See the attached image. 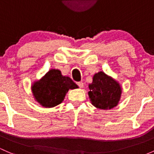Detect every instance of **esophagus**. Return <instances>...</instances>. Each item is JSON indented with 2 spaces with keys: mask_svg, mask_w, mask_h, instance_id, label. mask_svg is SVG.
<instances>
[{
  "mask_svg": "<svg viewBox=\"0 0 154 154\" xmlns=\"http://www.w3.org/2000/svg\"><path fill=\"white\" fill-rule=\"evenodd\" d=\"M77 84H78V86H79V87H80V88H83V87H84V83H83V82H77Z\"/></svg>",
  "mask_w": 154,
  "mask_h": 154,
  "instance_id": "1",
  "label": "esophagus"
}]
</instances>
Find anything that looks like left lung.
Segmentation results:
<instances>
[{
	"label": "left lung",
	"instance_id": "left-lung-1",
	"mask_svg": "<svg viewBox=\"0 0 154 154\" xmlns=\"http://www.w3.org/2000/svg\"><path fill=\"white\" fill-rule=\"evenodd\" d=\"M88 92L91 103L100 109H111L118 104L122 94L120 84L103 71L93 75L89 84Z\"/></svg>",
	"mask_w": 154,
	"mask_h": 154
}]
</instances>
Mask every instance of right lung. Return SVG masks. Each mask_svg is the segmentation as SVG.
Segmentation results:
<instances>
[{"label":"right lung","instance_id":"add662e5","mask_svg":"<svg viewBox=\"0 0 154 154\" xmlns=\"http://www.w3.org/2000/svg\"><path fill=\"white\" fill-rule=\"evenodd\" d=\"M70 77L62 75L59 70L51 69L31 85L33 96L45 108H52L62 103L69 90L78 88Z\"/></svg>","mask_w":154,"mask_h":154}]
</instances>
